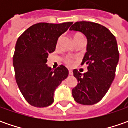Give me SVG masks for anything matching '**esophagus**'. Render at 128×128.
<instances>
[{
  "label": "esophagus",
  "instance_id": "34e87169",
  "mask_svg": "<svg viewBox=\"0 0 128 128\" xmlns=\"http://www.w3.org/2000/svg\"><path fill=\"white\" fill-rule=\"evenodd\" d=\"M72 74H73L72 73V70H69V75L70 76H72Z\"/></svg>",
  "mask_w": 128,
  "mask_h": 128
}]
</instances>
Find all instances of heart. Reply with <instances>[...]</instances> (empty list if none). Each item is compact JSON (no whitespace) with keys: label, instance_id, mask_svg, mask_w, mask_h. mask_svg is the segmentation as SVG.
<instances>
[{"label":"heart","instance_id":"b5f03b06","mask_svg":"<svg viewBox=\"0 0 128 128\" xmlns=\"http://www.w3.org/2000/svg\"><path fill=\"white\" fill-rule=\"evenodd\" d=\"M83 36L80 34V33H76L74 36H73V39H74V41H76L77 40H78V39H80V38H83ZM60 39H61V38H60L59 39H58V44L60 42ZM66 62L67 65H68L69 66H72L73 65H74V63H75V62H74V60L72 58H70V57H68V58H67L66 59Z\"/></svg>","mask_w":128,"mask_h":128}]
</instances>
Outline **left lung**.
Returning a JSON list of instances; mask_svg holds the SVG:
<instances>
[{"mask_svg":"<svg viewBox=\"0 0 128 128\" xmlns=\"http://www.w3.org/2000/svg\"><path fill=\"white\" fill-rule=\"evenodd\" d=\"M70 30L83 33L88 40L82 62L88 65V72L73 70L78 85L72 90V97L81 105H94L106 96L116 76L120 57L117 40L107 28L96 22H76Z\"/></svg>","mask_w":128,"mask_h":128,"instance_id":"1","label":"left lung"}]
</instances>
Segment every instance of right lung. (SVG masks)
Here are the masks:
<instances>
[{"label":"right lung","mask_w":128,"mask_h":128,"mask_svg":"<svg viewBox=\"0 0 128 128\" xmlns=\"http://www.w3.org/2000/svg\"><path fill=\"white\" fill-rule=\"evenodd\" d=\"M72 24L40 22L18 38L13 67L18 86L30 105L36 108L50 106L56 88L68 76V70L64 66L52 70L46 62L48 54L55 51L59 37Z\"/></svg>","instance_id":"obj_1"}]
</instances>
